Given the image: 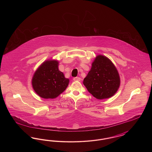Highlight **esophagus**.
I'll list each match as a JSON object with an SVG mask.
<instances>
[{
	"label": "esophagus",
	"instance_id": "1",
	"mask_svg": "<svg viewBox=\"0 0 152 152\" xmlns=\"http://www.w3.org/2000/svg\"><path fill=\"white\" fill-rule=\"evenodd\" d=\"M73 81H80L81 79H80V77H74V78L73 79Z\"/></svg>",
	"mask_w": 152,
	"mask_h": 152
}]
</instances>
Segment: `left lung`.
Returning <instances> with one entry per match:
<instances>
[{"label": "left lung", "mask_w": 152, "mask_h": 152, "mask_svg": "<svg viewBox=\"0 0 152 152\" xmlns=\"http://www.w3.org/2000/svg\"><path fill=\"white\" fill-rule=\"evenodd\" d=\"M83 84L88 91L95 98L108 99L116 94L120 86L118 71L112 61L99 55L92 63V67Z\"/></svg>", "instance_id": "1"}]
</instances>
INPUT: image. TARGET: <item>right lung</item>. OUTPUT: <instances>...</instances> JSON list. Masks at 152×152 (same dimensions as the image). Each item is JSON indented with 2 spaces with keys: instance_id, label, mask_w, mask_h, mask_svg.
Listing matches in <instances>:
<instances>
[{
  "instance_id": "obj_1",
  "label": "right lung",
  "mask_w": 152,
  "mask_h": 152,
  "mask_svg": "<svg viewBox=\"0 0 152 152\" xmlns=\"http://www.w3.org/2000/svg\"><path fill=\"white\" fill-rule=\"evenodd\" d=\"M58 61L47 60L40 65L32 79V86L36 94L43 99H55L68 87L69 80L58 69Z\"/></svg>"
}]
</instances>
